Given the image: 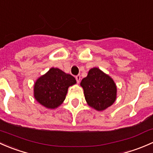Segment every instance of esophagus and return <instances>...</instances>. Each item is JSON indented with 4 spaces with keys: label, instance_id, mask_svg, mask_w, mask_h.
<instances>
[{
    "label": "esophagus",
    "instance_id": "esophagus-1",
    "mask_svg": "<svg viewBox=\"0 0 153 153\" xmlns=\"http://www.w3.org/2000/svg\"><path fill=\"white\" fill-rule=\"evenodd\" d=\"M76 79L77 81V82H80V79H81V76L80 75H77V76H76Z\"/></svg>",
    "mask_w": 153,
    "mask_h": 153
}]
</instances>
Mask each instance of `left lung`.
<instances>
[{
  "label": "left lung",
  "instance_id": "8db88e82",
  "mask_svg": "<svg viewBox=\"0 0 153 153\" xmlns=\"http://www.w3.org/2000/svg\"><path fill=\"white\" fill-rule=\"evenodd\" d=\"M80 85L84 91L86 102L91 108L102 111L111 106L116 100L117 87L113 79L98 68H93Z\"/></svg>",
  "mask_w": 153,
  "mask_h": 153
}]
</instances>
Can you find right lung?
Listing matches in <instances>:
<instances>
[{"instance_id": "add662e5", "label": "right lung", "mask_w": 153, "mask_h": 153, "mask_svg": "<svg viewBox=\"0 0 153 153\" xmlns=\"http://www.w3.org/2000/svg\"><path fill=\"white\" fill-rule=\"evenodd\" d=\"M76 83L73 76L57 68H51L36 80L34 85V97L45 108L55 109L65 100L68 88Z\"/></svg>"}]
</instances>
